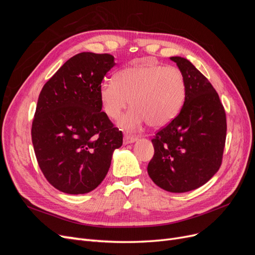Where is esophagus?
Returning a JSON list of instances; mask_svg holds the SVG:
<instances>
[{
  "mask_svg": "<svg viewBox=\"0 0 255 255\" xmlns=\"http://www.w3.org/2000/svg\"><path fill=\"white\" fill-rule=\"evenodd\" d=\"M138 139V137L135 135H130V134H126L125 138H123V143L128 144V143H132Z\"/></svg>",
  "mask_w": 255,
  "mask_h": 255,
  "instance_id": "1",
  "label": "esophagus"
}]
</instances>
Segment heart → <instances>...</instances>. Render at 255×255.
Masks as SVG:
<instances>
[{"mask_svg":"<svg viewBox=\"0 0 255 255\" xmlns=\"http://www.w3.org/2000/svg\"><path fill=\"white\" fill-rule=\"evenodd\" d=\"M99 92L104 113L115 120L130 100L134 107L120 119L121 128L134 129L144 122L158 128L179 115L186 96V84L176 67L143 64L122 69L116 81H104Z\"/></svg>","mask_w":255,"mask_h":255,"instance_id":"b5f03b06","label":"heart"}]
</instances>
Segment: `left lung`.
Wrapping results in <instances>:
<instances>
[{"instance_id": "8db88e82", "label": "left lung", "mask_w": 255, "mask_h": 255, "mask_svg": "<svg viewBox=\"0 0 255 255\" xmlns=\"http://www.w3.org/2000/svg\"><path fill=\"white\" fill-rule=\"evenodd\" d=\"M184 75L186 96L179 115L159 128L152 143L148 173L158 187L186 192L219 170L227 138V116L217 91L183 57H170Z\"/></svg>"}]
</instances>
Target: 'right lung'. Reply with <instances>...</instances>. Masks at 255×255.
I'll use <instances>...</instances> for the list:
<instances>
[{
    "label": "right lung",
    "instance_id": "obj_1",
    "mask_svg": "<svg viewBox=\"0 0 255 255\" xmlns=\"http://www.w3.org/2000/svg\"><path fill=\"white\" fill-rule=\"evenodd\" d=\"M111 54L79 53L42 87L32 123L40 170L53 187L86 194L104 180L123 135L102 112L100 86L116 65Z\"/></svg>",
    "mask_w": 255,
    "mask_h": 255
}]
</instances>
